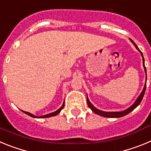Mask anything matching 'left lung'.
<instances>
[{
    "label": "left lung",
    "instance_id": "1",
    "mask_svg": "<svg viewBox=\"0 0 151 151\" xmlns=\"http://www.w3.org/2000/svg\"><path fill=\"white\" fill-rule=\"evenodd\" d=\"M131 41L132 42L133 45H134V47H135L136 48H137V50H138L140 51V53H141V57H142V60H143V66H144V68H145V73H146V76H147V70H146V68H145V59H144V57H143V54H142V53L141 52V50L138 49V47H137V45H135V44L133 42L132 40H131ZM145 90H146V83H145V86H144V88L143 90H142V91H141V93L140 94V95L138 96V98L136 99V101H134V103L133 104L132 106H130V107H129L128 109H126L125 110H124V111H122V112H106V111H102V110H99V109H97V108H96L95 106H94V105L92 104L90 102V101H89L88 97V95H87V104H88V106H89V108H90L91 110H92V111L94 112V113H95L96 114H97V115L99 116H104V117H107V118H119V117H122V116H124L127 115V114H129V113H131V112L134 109H135L137 106H138V105L140 104V103H141V101H142V99H143V97L144 95H145Z\"/></svg>",
    "mask_w": 151,
    "mask_h": 151
}]
</instances>
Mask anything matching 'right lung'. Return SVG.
<instances>
[{
    "label": "right lung",
    "mask_w": 151,
    "mask_h": 151,
    "mask_svg": "<svg viewBox=\"0 0 151 151\" xmlns=\"http://www.w3.org/2000/svg\"><path fill=\"white\" fill-rule=\"evenodd\" d=\"M64 107V102L63 104V105L61 106V107L60 108V109H58V110H57V111L55 112H53V113H49V114H47V115H44V116H36L33 115V114H32V113H29V112H26V111H23V110H22V112H23L24 113H26V114H27V115L33 117V118H48V117H51V116H57V114H59L60 113V111L62 110L63 108Z\"/></svg>",
    "instance_id": "obj_1"
}]
</instances>
